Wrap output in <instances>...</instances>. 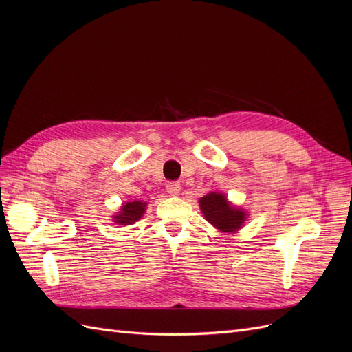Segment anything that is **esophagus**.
Returning <instances> with one entry per match:
<instances>
[{
  "mask_svg": "<svg viewBox=\"0 0 352 352\" xmlns=\"http://www.w3.org/2000/svg\"><path fill=\"white\" fill-rule=\"evenodd\" d=\"M166 189H167V192L172 195V197L179 195L180 190H182V188H180V184H177V182H168Z\"/></svg>",
  "mask_w": 352,
  "mask_h": 352,
  "instance_id": "esophagus-1",
  "label": "esophagus"
}]
</instances>
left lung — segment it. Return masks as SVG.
I'll return each mask as SVG.
<instances>
[{
	"label": "left lung",
	"mask_w": 352,
	"mask_h": 352,
	"mask_svg": "<svg viewBox=\"0 0 352 352\" xmlns=\"http://www.w3.org/2000/svg\"><path fill=\"white\" fill-rule=\"evenodd\" d=\"M198 202L206 220L223 233H236L248 217V211L232 204L221 192H208L199 198Z\"/></svg>",
	"instance_id": "1"
}]
</instances>
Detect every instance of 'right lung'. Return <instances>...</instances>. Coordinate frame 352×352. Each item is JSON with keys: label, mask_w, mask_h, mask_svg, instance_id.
Returning <instances> with one entry per match:
<instances>
[{"label": "right lung", "mask_w": 352, "mask_h": 352, "mask_svg": "<svg viewBox=\"0 0 352 352\" xmlns=\"http://www.w3.org/2000/svg\"><path fill=\"white\" fill-rule=\"evenodd\" d=\"M146 210V202L145 201H132V202H124L120 207V210L113 216V221L117 225L129 226L133 225L135 221L141 220V217L145 214Z\"/></svg>", "instance_id": "right-lung-1"}]
</instances>
